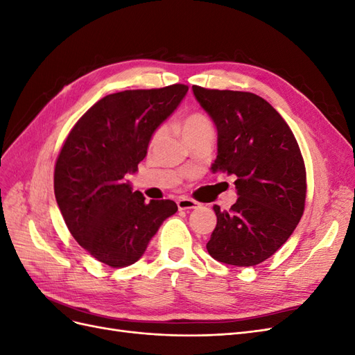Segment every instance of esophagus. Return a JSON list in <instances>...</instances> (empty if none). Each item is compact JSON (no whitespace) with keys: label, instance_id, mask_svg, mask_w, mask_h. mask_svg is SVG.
Segmentation results:
<instances>
[{"label":"esophagus","instance_id":"1","mask_svg":"<svg viewBox=\"0 0 355 355\" xmlns=\"http://www.w3.org/2000/svg\"><path fill=\"white\" fill-rule=\"evenodd\" d=\"M178 207L179 210H191V209H198L200 207V202L192 200V198H187V197H182L178 200Z\"/></svg>","mask_w":355,"mask_h":355}]
</instances>
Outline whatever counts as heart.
Wrapping results in <instances>:
<instances>
[{"label": "heart", "mask_w": 355, "mask_h": 355, "mask_svg": "<svg viewBox=\"0 0 355 355\" xmlns=\"http://www.w3.org/2000/svg\"><path fill=\"white\" fill-rule=\"evenodd\" d=\"M204 130H213V127L209 118L200 112L188 115L184 120V123H182V135H184V137L204 132ZM161 133H163V130L159 128V130L154 135V141L161 136Z\"/></svg>", "instance_id": "1"}]
</instances>
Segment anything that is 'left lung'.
I'll return each instance as SVG.
<instances>
[{
	"mask_svg": "<svg viewBox=\"0 0 355 355\" xmlns=\"http://www.w3.org/2000/svg\"><path fill=\"white\" fill-rule=\"evenodd\" d=\"M192 92L218 130L211 171L237 178L235 204L230 210L213 206L218 222L207 252L228 265H257L280 249L302 218V154L283 116L259 96L198 85Z\"/></svg>",
	"mask_w": 355,
	"mask_h": 355,
	"instance_id": "1",
	"label": "left lung"
}]
</instances>
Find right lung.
Listing matches in <instances>:
<instances>
[{"label": "right lung", "mask_w": 355, "mask_h": 355, "mask_svg": "<svg viewBox=\"0 0 355 355\" xmlns=\"http://www.w3.org/2000/svg\"><path fill=\"white\" fill-rule=\"evenodd\" d=\"M173 84L105 96L73 125L55 167V196L77 243L112 268L132 265L178 211L171 200L145 202L125 178L136 173L153 135L185 98Z\"/></svg>", "instance_id": "right-lung-1"}]
</instances>
